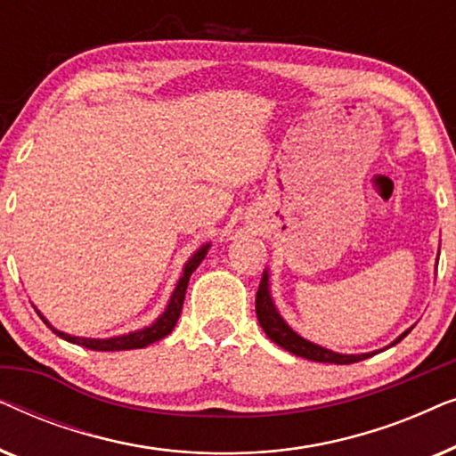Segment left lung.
<instances>
[{"instance_id": "obj_1", "label": "left lung", "mask_w": 456, "mask_h": 456, "mask_svg": "<svg viewBox=\"0 0 456 456\" xmlns=\"http://www.w3.org/2000/svg\"><path fill=\"white\" fill-rule=\"evenodd\" d=\"M255 314H257V320L261 323V328H264V332L267 334V338L276 342L278 346H282L284 351L297 354V357L317 361V363L348 365V363H357V361H363L378 353V351H373V353H363V354H342V353L328 351V348L314 345V342L305 340L303 336H298L295 330H292L289 323L280 317L276 305H273V301H272L270 273H267V270L264 272V278H261V282H259L257 297H255ZM409 332L411 330L403 332L395 342H392L390 346H395L396 342H401Z\"/></svg>"}]
</instances>
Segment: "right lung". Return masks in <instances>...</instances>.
I'll list each match as a JSON object with an SVG mask.
<instances>
[{"mask_svg": "<svg viewBox=\"0 0 456 456\" xmlns=\"http://www.w3.org/2000/svg\"><path fill=\"white\" fill-rule=\"evenodd\" d=\"M209 247L211 245L208 242V245H203L195 255H192L189 261H186L183 276H180L176 289H174L172 297H170V303H167V307H166L164 314H161L158 320L151 323V326H147V328H142V330H136V332L114 336V338H80V336H70V334H64V332H60V330L52 328V323H49L45 317L39 314V311H37V314H39L41 320L45 322L47 326L52 328L55 334L60 336V338L72 342V345L91 348V351H130V348L149 346V345H153V342L166 338V336L174 330V326H176V322H178V317H180V311H183L186 286H189L191 273L195 272L197 267H199V264H201V261L205 259V255H208Z\"/></svg>", "mask_w": 456, "mask_h": 456, "instance_id": "right-lung-1", "label": "right lung"}]
</instances>
